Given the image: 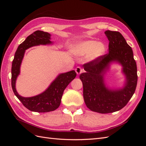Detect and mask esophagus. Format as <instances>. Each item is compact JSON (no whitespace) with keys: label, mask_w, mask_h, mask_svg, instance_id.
Returning <instances> with one entry per match:
<instances>
[{"label":"esophagus","mask_w":146,"mask_h":146,"mask_svg":"<svg viewBox=\"0 0 146 146\" xmlns=\"http://www.w3.org/2000/svg\"><path fill=\"white\" fill-rule=\"evenodd\" d=\"M82 70H82V68L80 67V66H78V67H77L76 69V72L77 75H80L82 72Z\"/></svg>","instance_id":"obj_1"}]
</instances>
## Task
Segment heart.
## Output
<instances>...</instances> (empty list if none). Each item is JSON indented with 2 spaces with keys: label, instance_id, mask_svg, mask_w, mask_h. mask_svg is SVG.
<instances>
[{
  "label": "heart",
  "instance_id": "1",
  "mask_svg": "<svg viewBox=\"0 0 146 146\" xmlns=\"http://www.w3.org/2000/svg\"><path fill=\"white\" fill-rule=\"evenodd\" d=\"M105 50L104 46L96 41H83L72 46L71 52L77 56H82L89 54L88 59L93 60L100 56Z\"/></svg>",
  "mask_w": 146,
  "mask_h": 146
}]
</instances>
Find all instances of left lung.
Segmentation results:
<instances>
[{
	"label": "left lung",
	"instance_id": "obj_1",
	"mask_svg": "<svg viewBox=\"0 0 146 146\" xmlns=\"http://www.w3.org/2000/svg\"><path fill=\"white\" fill-rule=\"evenodd\" d=\"M105 34L109 40L108 53L84 64L86 72L80 75L86 107L99 113H113L124 107L135 93L138 81L131 47L119 32L107 30ZM113 62L123 66L126 78L125 86L117 90L110 89L104 82V75Z\"/></svg>",
	"mask_w": 146,
	"mask_h": 146
}]
</instances>
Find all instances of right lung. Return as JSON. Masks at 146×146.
I'll return each instance as SVG.
<instances>
[{
    "instance_id": "obj_1",
    "label": "right lung",
    "mask_w": 146,
    "mask_h": 146,
    "mask_svg": "<svg viewBox=\"0 0 146 146\" xmlns=\"http://www.w3.org/2000/svg\"><path fill=\"white\" fill-rule=\"evenodd\" d=\"M50 33L41 30H37L31 34L17 47L12 62L11 86L13 91L24 107L32 111L46 113L54 111L58 108L66 88L77 76L74 70L60 74L46 91L33 97L24 98L17 93L16 90V81L20 74V67L25 51L33 46L50 44L52 43L50 41Z\"/></svg>"
}]
</instances>
